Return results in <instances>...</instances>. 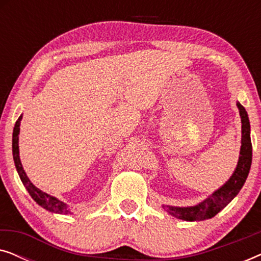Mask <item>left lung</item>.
Here are the masks:
<instances>
[{
	"mask_svg": "<svg viewBox=\"0 0 261 261\" xmlns=\"http://www.w3.org/2000/svg\"><path fill=\"white\" fill-rule=\"evenodd\" d=\"M238 108L240 110L241 123H242V138H241V149L240 158L237 169L230 179L216 190L214 194L195 206L188 208H177V206H166L167 212L177 219L184 221H202L212 219L217 213L221 212L235 196L241 190L242 185L245 184L249 173L252 164V141H251V126L246 109L238 102Z\"/></svg>",
	"mask_w": 261,
	"mask_h": 261,
	"instance_id": "1",
	"label": "left lung"
}]
</instances>
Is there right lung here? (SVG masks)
<instances>
[{"label": "right lung", "mask_w": 261, "mask_h": 261, "mask_svg": "<svg viewBox=\"0 0 261 261\" xmlns=\"http://www.w3.org/2000/svg\"><path fill=\"white\" fill-rule=\"evenodd\" d=\"M22 119V115H21L19 119H17L15 127H14L13 130V156H14V163H15L17 173L22 180L24 187H26L27 191L30 192L32 198L34 199L35 202L38 203L39 205H41L42 208L46 210H49L52 213H58V214H70V206H67L65 203L59 201L53 196H49L41 190H39L38 188H35L33 184L31 183V180L28 179V177L24 173L22 169V165H21L20 156H19V132H20V121Z\"/></svg>", "instance_id": "right-lung-1"}]
</instances>
